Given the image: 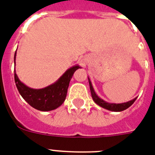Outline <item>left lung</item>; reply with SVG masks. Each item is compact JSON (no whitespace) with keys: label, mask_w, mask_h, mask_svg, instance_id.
Returning <instances> with one entry per match:
<instances>
[{"label":"left lung","mask_w":155,"mask_h":155,"mask_svg":"<svg viewBox=\"0 0 155 155\" xmlns=\"http://www.w3.org/2000/svg\"><path fill=\"white\" fill-rule=\"evenodd\" d=\"M89 85H90V91H91V94H92V97L93 101H95V103L97 104L98 105H100L101 107L104 108H106L108 110L110 111H114V112H120V111L125 110L126 108H128L129 107L132 105L134 103V101H136L137 98H134L132 101H130L129 102H126V103H122V104H110L108 103V102H105L104 101H103L102 99L99 98L97 97V95L95 93L94 89L92 87V85L91 84V81L89 80Z\"/></svg>","instance_id":"8db88e82"}]
</instances>
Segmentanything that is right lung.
I'll use <instances>...</instances> for the list:
<instances>
[{
  "mask_svg": "<svg viewBox=\"0 0 155 155\" xmlns=\"http://www.w3.org/2000/svg\"><path fill=\"white\" fill-rule=\"evenodd\" d=\"M14 54V63H15ZM79 66L68 69L59 80L53 84L42 89H33L21 82L14 70V80L18 92L23 99L33 108L40 111H51L55 109L64 102L70 80Z\"/></svg>",
  "mask_w": 155,
  "mask_h": 155,
  "instance_id": "add662e5",
  "label": "right lung"
}]
</instances>
